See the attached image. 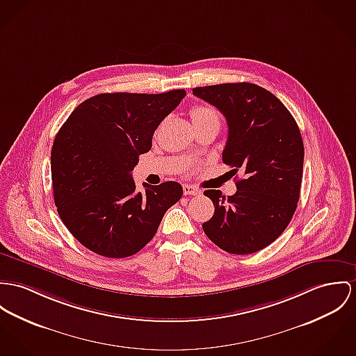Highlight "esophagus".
Here are the masks:
<instances>
[{
    "label": "esophagus",
    "mask_w": 356,
    "mask_h": 356,
    "mask_svg": "<svg viewBox=\"0 0 356 356\" xmlns=\"http://www.w3.org/2000/svg\"><path fill=\"white\" fill-rule=\"evenodd\" d=\"M183 192H184V195H199L200 193V191L196 187L190 186V184L183 186Z\"/></svg>",
    "instance_id": "1"
}]
</instances>
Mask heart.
Instances as JSON below:
<instances>
[{"label": "heart", "mask_w": 356, "mask_h": 356, "mask_svg": "<svg viewBox=\"0 0 356 356\" xmlns=\"http://www.w3.org/2000/svg\"><path fill=\"white\" fill-rule=\"evenodd\" d=\"M191 116L195 126L206 124V123H218L219 124L218 112L213 107L206 106V104L193 107L191 111Z\"/></svg>", "instance_id": "obj_1"}]
</instances>
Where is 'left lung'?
I'll return each instance as SVG.
<instances>
[{"label": "left lung", "mask_w": 356, "mask_h": 356, "mask_svg": "<svg viewBox=\"0 0 356 356\" xmlns=\"http://www.w3.org/2000/svg\"><path fill=\"white\" fill-rule=\"evenodd\" d=\"M192 93L226 118L222 160L234 173H244L232 196L204 191L216 211L203 230L229 253H254L274 243L297 210L303 169L298 124L276 96L256 83L199 86Z\"/></svg>", "instance_id": "left-lung-1"}]
</instances>
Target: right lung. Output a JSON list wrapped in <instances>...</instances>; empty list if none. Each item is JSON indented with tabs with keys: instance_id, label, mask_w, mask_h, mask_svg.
Returning a JSON list of instances; mask_svg holds the SVG:
<instances>
[{
	"instance_id": "right-lung-1",
	"label": "right lung",
	"mask_w": 356,
	"mask_h": 356,
	"mask_svg": "<svg viewBox=\"0 0 356 356\" xmlns=\"http://www.w3.org/2000/svg\"><path fill=\"white\" fill-rule=\"evenodd\" d=\"M184 96V89L96 95L58 131L51 149L55 206L67 230L89 250L111 259L136 254L183 196L176 181L143 183L145 192H137L131 170Z\"/></svg>"
}]
</instances>
